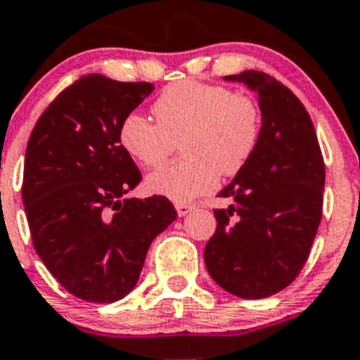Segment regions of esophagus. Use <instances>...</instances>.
<instances>
[{
	"label": "esophagus",
	"mask_w": 360,
	"mask_h": 360,
	"mask_svg": "<svg viewBox=\"0 0 360 360\" xmlns=\"http://www.w3.org/2000/svg\"><path fill=\"white\" fill-rule=\"evenodd\" d=\"M192 210H195V204H188V202H177L176 204V212L179 217L188 215V213L192 212Z\"/></svg>",
	"instance_id": "esophagus-1"
}]
</instances>
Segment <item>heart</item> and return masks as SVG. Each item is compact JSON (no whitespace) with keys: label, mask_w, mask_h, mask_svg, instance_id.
<instances>
[{"label":"heart","mask_w":360,"mask_h":360,"mask_svg":"<svg viewBox=\"0 0 360 360\" xmlns=\"http://www.w3.org/2000/svg\"><path fill=\"white\" fill-rule=\"evenodd\" d=\"M156 122L131 112L118 129L120 145L145 168L160 167L183 143L186 161L167 165L145 181L150 193L188 202L212 192L224 176L249 163L262 136L258 103L231 89L199 80L168 86L154 102Z\"/></svg>","instance_id":"b5f03b06"}]
</instances>
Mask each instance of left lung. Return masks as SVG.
Masks as SVG:
<instances>
[{
	"label": "left lung",
	"instance_id": "left-lung-1",
	"mask_svg": "<svg viewBox=\"0 0 360 360\" xmlns=\"http://www.w3.org/2000/svg\"><path fill=\"white\" fill-rule=\"evenodd\" d=\"M258 95L262 136L249 163L222 188L204 264L217 285L244 300L283 290L309 258L321 222L325 163L312 120L290 89L262 71L224 77Z\"/></svg>",
	"mask_w": 360,
	"mask_h": 360
}]
</instances>
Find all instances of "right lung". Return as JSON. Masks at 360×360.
<instances>
[{
	"label": "right lung",
	"mask_w": 360,
	"mask_h": 360,
	"mask_svg": "<svg viewBox=\"0 0 360 360\" xmlns=\"http://www.w3.org/2000/svg\"><path fill=\"white\" fill-rule=\"evenodd\" d=\"M152 91L150 82L82 77L48 105L28 140L22 204L34 248L80 300L127 296L152 240L177 217L163 195L125 197L141 172L118 129Z\"/></svg>",
	"instance_id": "right-lung-1"
}]
</instances>
